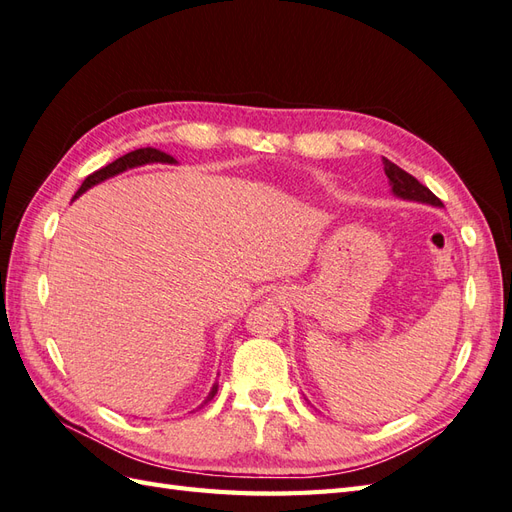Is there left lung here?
Masks as SVG:
<instances>
[{
    "instance_id": "8db88e82",
    "label": "left lung",
    "mask_w": 512,
    "mask_h": 512,
    "mask_svg": "<svg viewBox=\"0 0 512 512\" xmlns=\"http://www.w3.org/2000/svg\"><path fill=\"white\" fill-rule=\"evenodd\" d=\"M383 164H385V175L389 177L391 183V190L400 199L406 201H419V203H428V205H443L435 194H432L426 186H422L413 175L406 173L400 166H396L393 162H389L387 157H383Z\"/></svg>"
}]
</instances>
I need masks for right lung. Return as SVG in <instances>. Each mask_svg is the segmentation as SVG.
Masks as SVG:
<instances>
[{
  "instance_id": "1",
  "label": "right lung",
  "mask_w": 512,
  "mask_h": 512,
  "mask_svg": "<svg viewBox=\"0 0 512 512\" xmlns=\"http://www.w3.org/2000/svg\"><path fill=\"white\" fill-rule=\"evenodd\" d=\"M151 162L173 164L175 160H173V157H170L168 153H164V151H157V149H151V147H144V149H136V151H131V153H127V155L119 157V160H114L112 164H108V166H103V168L95 170V173H93V175H88V177L84 179V183H82V186H80V190H77V192H75V196H73V199H77V196H80L82 192H86L88 188H93V186H97V183H101L103 179H108V177H114V175H119V173H123V170H127V168H134V166H142V164H151ZM216 391H218V383H214L212 391H209V396L205 398V402H203V404H207L209 400H212V398L216 396Z\"/></svg>"
}]
</instances>
